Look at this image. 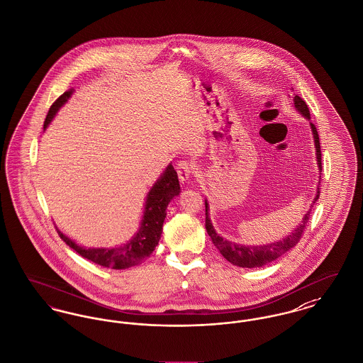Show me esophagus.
I'll return each mask as SVG.
<instances>
[{"instance_id":"esophagus-1","label":"esophagus","mask_w":363,"mask_h":363,"mask_svg":"<svg viewBox=\"0 0 363 363\" xmlns=\"http://www.w3.org/2000/svg\"><path fill=\"white\" fill-rule=\"evenodd\" d=\"M176 169H177V176H179L180 182H186L193 176V165L189 161H179Z\"/></svg>"}]
</instances>
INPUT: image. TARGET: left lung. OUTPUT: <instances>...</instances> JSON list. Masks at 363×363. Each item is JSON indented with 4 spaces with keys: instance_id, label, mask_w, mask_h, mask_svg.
<instances>
[{
    "instance_id": "1",
    "label": "left lung",
    "mask_w": 363,
    "mask_h": 363,
    "mask_svg": "<svg viewBox=\"0 0 363 363\" xmlns=\"http://www.w3.org/2000/svg\"><path fill=\"white\" fill-rule=\"evenodd\" d=\"M294 101V107L296 110L308 121L311 120L310 116V110L306 104V101L300 96L293 97ZM311 130H313V136H314L315 150H316V162H318V168L319 172H322V164H320V145H319V136L316 132L314 123L310 122ZM320 179V176H319ZM319 199V186L316 189L314 201L310 206V209L307 211V213L304 215V218H301L300 224L296 225V228L290 233L289 235H286L285 238L279 240L278 242H271L267 245H256V246H250V245H240L235 242L227 241L223 237H220L216 230L213 228V224L209 218V203L205 199V212H206V220H205V227L206 231L209 234V237L212 238L213 245L218 249V252L223 255V257L225 260H228L231 264L234 266L242 267V268H255V267L266 266L267 263H271L274 260H277L278 257H281L284 253H286L293 246H296L298 241L301 240L303 231L306 228V224L310 220V211L314 206L315 202Z\"/></svg>"
}]
</instances>
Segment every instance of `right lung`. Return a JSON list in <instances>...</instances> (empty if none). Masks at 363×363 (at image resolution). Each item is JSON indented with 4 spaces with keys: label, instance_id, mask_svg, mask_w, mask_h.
I'll return each mask as SVG.
<instances>
[{
    "label": "right lung",
    "instance_id": "right-lung-1",
    "mask_svg": "<svg viewBox=\"0 0 363 363\" xmlns=\"http://www.w3.org/2000/svg\"><path fill=\"white\" fill-rule=\"evenodd\" d=\"M73 89L65 92L49 108L48 116L44 122V129L48 126L59 108L73 95ZM180 194V184L177 173L169 164L160 179L154 183L151 190L145 196V213L140 223V228L132 237V240L125 242L116 247H84L77 242L65 235L57 227L59 237L66 242L72 249L84 259H88L99 266L125 269L129 267L138 266L145 262L154 252L155 246L161 240L162 225L167 218V208L170 201Z\"/></svg>",
    "mask_w": 363,
    "mask_h": 363
}]
</instances>
